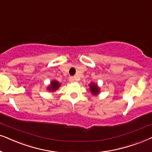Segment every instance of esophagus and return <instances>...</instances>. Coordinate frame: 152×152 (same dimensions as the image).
<instances>
[{
    "instance_id": "1",
    "label": "esophagus",
    "mask_w": 152,
    "mask_h": 152,
    "mask_svg": "<svg viewBox=\"0 0 152 152\" xmlns=\"http://www.w3.org/2000/svg\"><path fill=\"white\" fill-rule=\"evenodd\" d=\"M69 81H70V82H74L75 81V78L74 77H70V78H69Z\"/></svg>"
}]
</instances>
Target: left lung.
<instances>
[{"label":"left lung","instance_id":"8db88e82","mask_svg":"<svg viewBox=\"0 0 152 152\" xmlns=\"http://www.w3.org/2000/svg\"><path fill=\"white\" fill-rule=\"evenodd\" d=\"M88 86H89V91L91 94L94 96H98V94L100 93V88L98 86L97 83L91 82V83L88 84Z\"/></svg>","mask_w":152,"mask_h":152}]
</instances>
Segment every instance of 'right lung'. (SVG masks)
<instances>
[{
  "label": "right lung",
  "instance_id": "add662e5",
  "mask_svg": "<svg viewBox=\"0 0 152 152\" xmlns=\"http://www.w3.org/2000/svg\"><path fill=\"white\" fill-rule=\"evenodd\" d=\"M61 86V84L56 80H52L50 82V84L47 87V90L50 92H54L58 89V88Z\"/></svg>",
  "mask_w": 152,
  "mask_h": 152
}]
</instances>
